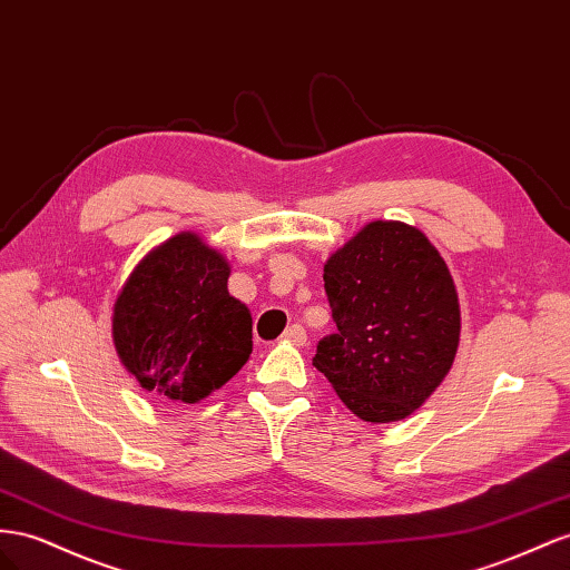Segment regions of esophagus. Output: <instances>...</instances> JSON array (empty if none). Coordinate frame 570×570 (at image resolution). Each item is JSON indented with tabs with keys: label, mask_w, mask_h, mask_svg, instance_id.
Segmentation results:
<instances>
[{
	"label": "esophagus",
	"mask_w": 570,
	"mask_h": 570,
	"mask_svg": "<svg viewBox=\"0 0 570 570\" xmlns=\"http://www.w3.org/2000/svg\"><path fill=\"white\" fill-rule=\"evenodd\" d=\"M283 343H289V345H306V331L299 326V323H295V326H289L285 333H283Z\"/></svg>",
	"instance_id": "esophagus-1"
}]
</instances>
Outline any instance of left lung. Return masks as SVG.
Here are the masks:
<instances>
[{"label": "left lung", "instance_id": "obj_1", "mask_svg": "<svg viewBox=\"0 0 570 570\" xmlns=\"http://www.w3.org/2000/svg\"><path fill=\"white\" fill-rule=\"evenodd\" d=\"M337 333L314 366L360 420L410 417L451 372L460 302L443 256L420 227L366 223L323 264Z\"/></svg>", "mask_w": 570, "mask_h": 570}]
</instances>
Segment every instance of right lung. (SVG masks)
I'll return each mask as SVG.
<instances>
[{
  "label": "right lung",
  "instance_id": "obj_1",
  "mask_svg": "<svg viewBox=\"0 0 570 570\" xmlns=\"http://www.w3.org/2000/svg\"><path fill=\"white\" fill-rule=\"evenodd\" d=\"M229 261L196 233L150 249L121 285L112 343L121 366L173 403H202L252 355V314L227 292Z\"/></svg>",
  "mask_w": 570,
  "mask_h": 570
}]
</instances>
